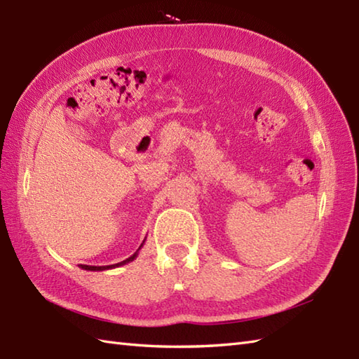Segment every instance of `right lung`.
<instances>
[{"instance_id":"right-lung-1","label":"right lung","mask_w":359,"mask_h":359,"mask_svg":"<svg viewBox=\"0 0 359 359\" xmlns=\"http://www.w3.org/2000/svg\"><path fill=\"white\" fill-rule=\"evenodd\" d=\"M143 243H144V241H143ZM143 243H142V245L139 247V250H137L133 256H129L128 259H125V261H121V262H118V264H114V265H103V266H95V265H80V266H81L83 270H88V271H103V270L116 269V266H121V265H125V264L133 262L134 259H135L137 256H139V251H140V248L143 247Z\"/></svg>"}]
</instances>
